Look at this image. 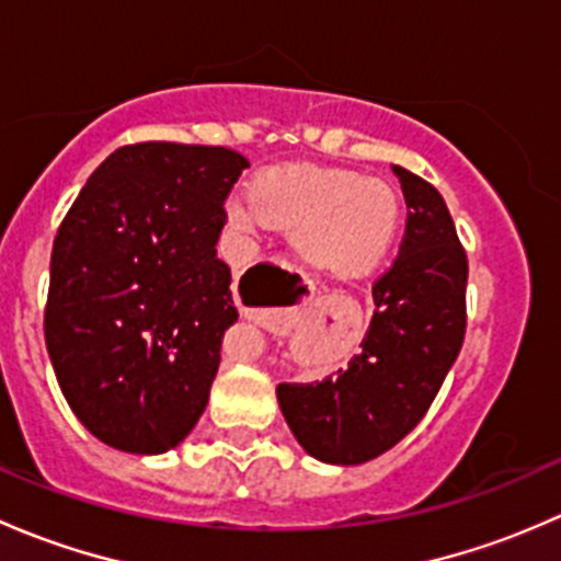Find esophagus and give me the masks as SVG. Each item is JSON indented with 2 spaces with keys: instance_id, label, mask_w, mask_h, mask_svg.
<instances>
[{
  "instance_id": "34e87169",
  "label": "esophagus",
  "mask_w": 561,
  "mask_h": 561,
  "mask_svg": "<svg viewBox=\"0 0 561 561\" xmlns=\"http://www.w3.org/2000/svg\"><path fill=\"white\" fill-rule=\"evenodd\" d=\"M298 290H301V287H293V290H290L293 298H298Z\"/></svg>"
}]
</instances>
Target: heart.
<instances>
[{"label": "heart", "mask_w": 561, "mask_h": 561, "mask_svg": "<svg viewBox=\"0 0 561 561\" xmlns=\"http://www.w3.org/2000/svg\"><path fill=\"white\" fill-rule=\"evenodd\" d=\"M241 230H293L301 257L333 279H355L386 260L399 233V197L386 181L344 168L287 165L254 175L249 201L230 203Z\"/></svg>", "instance_id": "b5f03b06"}]
</instances>
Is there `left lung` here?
I'll list each match as a JSON object with an SVG mask.
<instances>
[{"label":"left lung","mask_w":561,"mask_h":561,"mask_svg":"<svg viewBox=\"0 0 561 561\" xmlns=\"http://www.w3.org/2000/svg\"><path fill=\"white\" fill-rule=\"evenodd\" d=\"M407 201L399 257L375 282V317L347 369L317 382H282V415L309 456L364 463L421 423L467 331V252L443 195L393 165Z\"/></svg>","instance_id":"obj_1"}]
</instances>
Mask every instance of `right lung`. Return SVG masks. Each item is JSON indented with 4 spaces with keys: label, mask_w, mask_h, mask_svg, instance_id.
Returning <instances> with one entry per match:
<instances>
[{
    "label": "right lung",
    "mask_w": 561,
    "mask_h": 561,
    "mask_svg": "<svg viewBox=\"0 0 561 561\" xmlns=\"http://www.w3.org/2000/svg\"><path fill=\"white\" fill-rule=\"evenodd\" d=\"M247 157L146 140L89 175L50 252L45 347L78 421L154 456L195 428L239 312L217 257Z\"/></svg>",
    "instance_id": "right-lung-1"
}]
</instances>
